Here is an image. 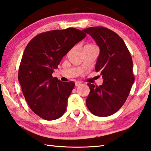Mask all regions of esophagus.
Instances as JSON below:
<instances>
[{
  "mask_svg": "<svg viewBox=\"0 0 151 151\" xmlns=\"http://www.w3.org/2000/svg\"><path fill=\"white\" fill-rule=\"evenodd\" d=\"M81 82H80V81H76V83H75V85H76V86H80L81 85Z\"/></svg>",
  "mask_w": 151,
  "mask_h": 151,
  "instance_id": "34e87169",
  "label": "esophagus"
}]
</instances>
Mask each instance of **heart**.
I'll return each instance as SVG.
<instances>
[{
  "label": "heart",
  "instance_id": "1",
  "mask_svg": "<svg viewBox=\"0 0 151 151\" xmlns=\"http://www.w3.org/2000/svg\"><path fill=\"white\" fill-rule=\"evenodd\" d=\"M91 48H96V46H95L94 45L92 44H87L83 47V50L86 49H91Z\"/></svg>",
  "mask_w": 151,
  "mask_h": 151
}]
</instances>
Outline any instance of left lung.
<instances>
[{
	"label": "left lung",
	"instance_id": "1",
	"mask_svg": "<svg viewBox=\"0 0 151 151\" xmlns=\"http://www.w3.org/2000/svg\"><path fill=\"white\" fill-rule=\"evenodd\" d=\"M94 39L100 48L96 71L104 79L99 86L88 83L90 92L86 105L99 117L114 114L125 104L134 81L131 55L123 39L102 26L83 30Z\"/></svg>",
	"mask_w": 151,
	"mask_h": 151
}]
</instances>
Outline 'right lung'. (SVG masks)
Returning <instances> with one entry per match:
<instances>
[{
  "label": "right lung",
  "instance_id": "add662e5",
  "mask_svg": "<svg viewBox=\"0 0 151 151\" xmlns=\"http://www.w3.org/2000/svg\"><path fill=\"white\" fill-rule=\"evenodd\" d=\"M86 36L78 29L68 28L38 34L27 44L18 70L22 93L32 111L47 121L65 113L73 81L62 82L53 78L63 57Z\"/></svg>",
  "mask_w": 151,
  "mask_h": 151
}]
</instances>
